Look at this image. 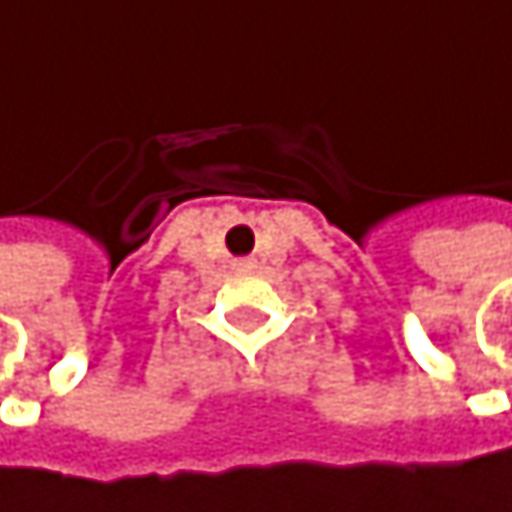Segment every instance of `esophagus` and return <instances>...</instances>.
Listing matches in <instances>:
<instances>
[{"label":"esophagus","instance_id":"esophagus-1","mask_svg":"<svg viewBox=\"0 0 512 512\" xmlns=\"http://www.w3.org/2000/svg\"><path fill=\"white\" fill-rule=\"evenodd\" d=\"M239 267H251V261H239Z\"/></svg>","mask_w":512,"mask_h":512}]
</instances>
